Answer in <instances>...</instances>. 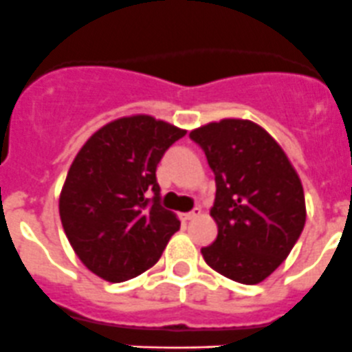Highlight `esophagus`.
I'll return each mask as SVG.
<instances>
[{"label": "esophagus", "instance_id": "1", "mask_svg": "<svg viewBox=\"0 0 352 352\" xmlns=\"http://www.w3.org/2000/svg\"><path fill=\"white\" fill-rule=\"evenodd\" d=\"M201 214V208H194L192 211H189V213L184 214V220H194V218H197Z\"/></svg>", "mask_w": 352, "mask_h": 352}]
</instances>
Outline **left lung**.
I'll use <instances>...</instances> for the list:
<instances>
[{"instance_id":"obj_1","label":"left lung","mask_w":352,"mask_h":352,"mask_svg":"<svg viewBox=\"0 0 352 352\" xmlns=\"http://www.w3.org/2000/svg\"><path fill=\"white\" fill-rule=\"evenodd\" d=\"M214 173L218 225L204 261L230 280L259 284L298 242L306 221L301 180L280 146L249 120L227 118L189 134Z\"/></svg>"}]
</instances>
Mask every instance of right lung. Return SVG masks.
Returning a JSON list of instances; mask_svg holds the SVG:
<instances>
[{
    "label": "right lung",
    "mask_w": 352,
    "mask_h": 352,
    "mask_svg": "<svg viewBox=\"0 0 352 352\" xmlns=\"http://www.w3.org/2000/svg\"><path fill=\"white\" fill-rule=\"evenodd\" d=\"M184 135L148 115L124 117L91 135L75 156L61 189L60 218L74 251L98 277H138L180 228L179 218L162 206L156 166Z\"/></svg>",
    "instance_id": "obj_1"
}]
</instances>
